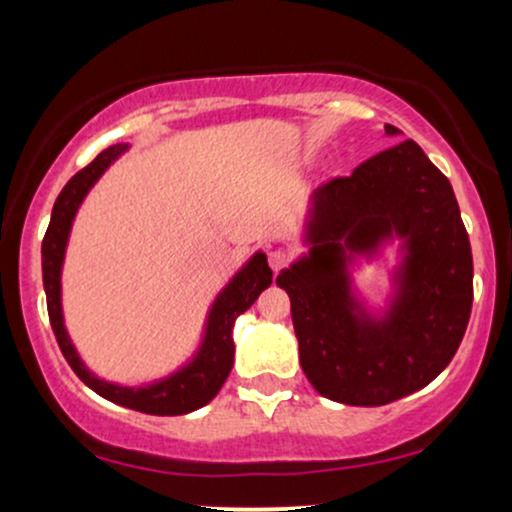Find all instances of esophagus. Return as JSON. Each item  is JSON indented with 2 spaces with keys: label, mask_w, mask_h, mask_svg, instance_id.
Listing matches in <instances>:
<instances>
[{
  "label": "esophagus",
  "mask_w": 512,
  "mask_h": 512,
  "mask_svg": "<svg viewBox=\"0 0 512 512\" xmlns=\"http://www.w3.org/2000/svg\"><path fill=\"white\" fill-rule=\"evenodd\" d=\"M289 252L284 248H272L269 250V267L274 269V272H279V269H284L286 264H289Z\"/></svg>",
  "instance_id": "obj_1"
}]
</instances>
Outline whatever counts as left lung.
I'll return each mask as SVG.
<instances>
[{
	"label": "left lung",
	"instance_id": "8db88e82",
	"mask_svg": "<svg viewBox=\"0 0 512 512\" xmlns=\"http://www.w3.org/2000/svg\"><path fill=\"white\" fill-rule=\"evenodd\" d=\"M395 239L393 289L370 311L350 272ZM303 243L276 286L289 293L303 373L322 397L383 407L443 373L472 313V248L450 180L419 144L399 142L317 187Z\"/></svg>",
	"mask_w": 512,
	"mask_h": 512
}]
</instances>
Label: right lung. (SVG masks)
<instances>
[{
	"label": "right lung",
	"instance_id": "1",
	"mask_svg": "<svg viewBox=\"0 0 512 512\" xmlns=\"http://www.w3.org/2000/svg\"><path fill=\"white\" fill-rule=\"evenodd\" d=\"M129 149V144H115L101 151L84 170L74 175L64 185V190L57 197L52 207L48 233L43 238V286L48 296V315L52 332H55L57 344H60L64 358L72 366L93 392L120 404V407L144 411L154 416H178L190 414L211 399L219 395L221 385L226 383L228 373L233 368V356H236V344H233V325L238 315H243L257 296L272 284V269L267 264V255L257 250L236 276L228 281L219 291V296L211 303L207 322H204L202 342L187 363H182L178 370L166 375V378L154 380L146 385H120L110 383L93 373L91 368L81 361L79 351L69 337L67 325H64L62 313V267L64 255H67L69 233H72L76 211L84 202L91 187L101 180V175Z\"/></svg>",
	"mask_w": 512,
	"mask_h": 512
}]
</instances>
